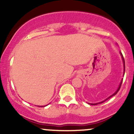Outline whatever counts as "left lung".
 <instances>
[{
	"mask_svg": "<svg viewBox=\"0 0 134 134\" xmlns=\"http://www.w3.org/2000/svg\"><path fill=\"white\" fill-rule=\"evenodd\" d=\"M120 54H121V58H122V62H123V65H124V74H123V75H125V59H124V58H123V56H122V53H121V52H120ZM122 80L123 79H122L121 80V83H120V84H119V87L118 88H117V91H115V92L114 93H113V94H111V96H109V97H108L107 98H106V99H105L104 100H103V101H102V102H98V103H94V104H91V103H88L89 104H91V105H97V104H100V103H102V102H104V101H106V100H108V99H109V98H111V97H113V96L114 95H115L116 94H117V93H118V91H119V90H120V88H121V84H122Z\"/></svg>",
	"mask_w": 134,
	"mask_h": 134,
	"instance_id": "obj_1",
	"label": "left lung"
}]
</instances>
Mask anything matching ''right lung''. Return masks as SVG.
<instances>
[{
    "instance_id": "obj_1",
    "label": "right lung",
    "mask_w": 134,
    "mask_h": 134,
    "mask_svg": "<svg viewBox=\"0 0 134 134\" xmlns=\"http://www.w3.org/2000/svg\"><path fill=\"white\" fill-rule=\"evenodd\" d=\"M40 107H41V106H40ZM43 107H44V106H43Z\"/></svg>"
}]
</instances>
